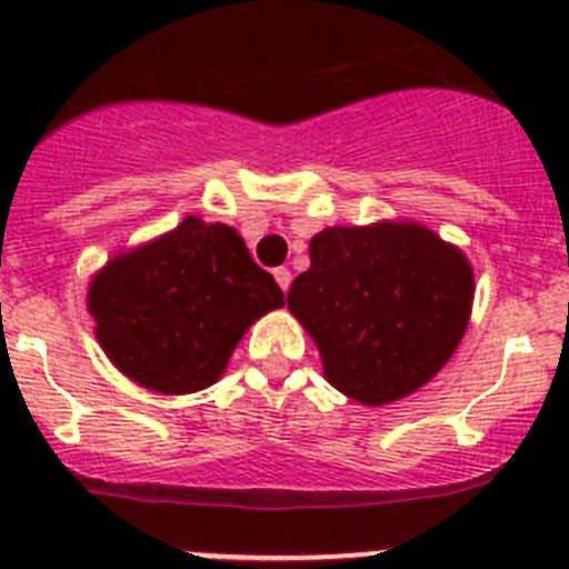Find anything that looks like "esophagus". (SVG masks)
Here are the masks:
<instances>
[{
  "label": "esophagus",
  "instance_id": "obj_1",
  "mask_svg": "<svg viewBox=\"0 0 569 569\" xmlns=\"http://www.w3.org/2000/svg\"><path fill=\"white\" fill-rule=\"evenodd\" d=\"M273 279L279 281V288H281V290H288V288H290V281H293V273H290L288 268H276V270H273Z\"/></svg>",
  "mask_w": 569,
  "mask_h": 569
}]
</instances>
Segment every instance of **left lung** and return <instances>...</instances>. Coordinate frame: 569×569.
Here are the masks:
<instances>
[{"label": "left lung", "instance_id": "8db88e82", "mask_svg": "<svg viewBox=\"0 0 569 569\" xmlns=\"http://www.w3.org/2000/svg\"><path fill=\"white\" fill-rule=\"evenodd\" d=\"M472 270L421 224L328 228L310 241L288 308L319 345L325 376L361 405L405 399L465 336Z\"/></svg>", "mask_w": 569, "mask_h": 569}]
</instances>
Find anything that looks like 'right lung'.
<instances>
[{
  "instance_id": "1",
  "label": "right lung",
  "mask_w": 569,
  "mask_h": 569,
  "mask_svg": "<svg viewBox=\"0 0 569 569\" xmlns=\"http://www.w3.org/2000/svg\"><path fill=\"white\" fill-rule=\"evenodd\" d=\"M284 293L228 224L188 216L162 239L116 256L90 281L97 339L124 376L156 393H196L228 367L244 330Z\"/></svg>"
}]
</instances>
